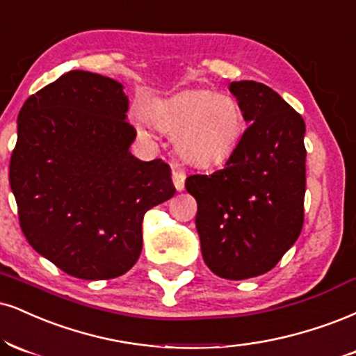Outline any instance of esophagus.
<instances>
[{"instance_id": "1", "label": "esophagus", "mask_w": 356, "mask_h": 356, "mask_svg": "<svg viewBox=\"0 0 356 356\" xmlns=\"http://www.w3.org/2000/svg\"><path fill=\"white\" fill-rule=\"evenodd\" d=\"M172 182L175 191H184V184H186V174L182 170H172Z\"/></svg>"}]
</instances>
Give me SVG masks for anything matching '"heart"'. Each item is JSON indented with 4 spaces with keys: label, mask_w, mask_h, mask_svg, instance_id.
I'll return each mask as SVG.
<instances>
[{
    "label": "heart",
    "mask_w": 356,
    "mask_h": 356,
    "mask_svg": "<svg viewBox=\"0 0 356 356\" xmlns=\"http://www.w3.org/2000/svg\"><path fill=\"white\" fill-rule=\"evenodd\" d=\"M154 127L174 136L179 157L209 167L225 161L243 132V109L235 97L209 89H187L156 99L145 109Z\"/></svg>",
    "instance_id": "1"
}]
</instances>
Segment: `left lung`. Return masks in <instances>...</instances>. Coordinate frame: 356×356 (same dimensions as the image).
<instances>
[{
  "instance_id": "obj_1",
  "label": "left lung",
  "mask_w": 356,
  "mask_h": 356,
  "mask_svg": "<svg viewBox=\"0 0 356 356\" xmlns=\"http://www.w3.org/2000/svg\"><path fill=\"white\" fill-rule=\"evenodd\" d=\"M229 91L248 124L222 169L191 175L195 227L204 262L227 280L272 270L303 225L305 122L280 94L255 81H234Z\"/></svg>"
}]
</instances>
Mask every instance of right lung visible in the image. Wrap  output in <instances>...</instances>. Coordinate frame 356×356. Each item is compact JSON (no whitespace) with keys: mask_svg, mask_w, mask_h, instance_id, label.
I'll return each mask as SVG.
<instances>
[{"mask_svg":"<svg viewBox=\"0 0 356 356\" xmlns=\"http://www.w3.org/2000/svg\"><path fill=\"white\" fill-rule=\"evenodd\" d=\"M124 86L70 71L18 114L10 186L38 254L67 275L108 280L143 250L144 213L175 194L170 167L132 156Z\"/></svg>","mask_w":356,"mask_h":356,"instance_id":"obj_1","label":"right lung"}]
</instances>
